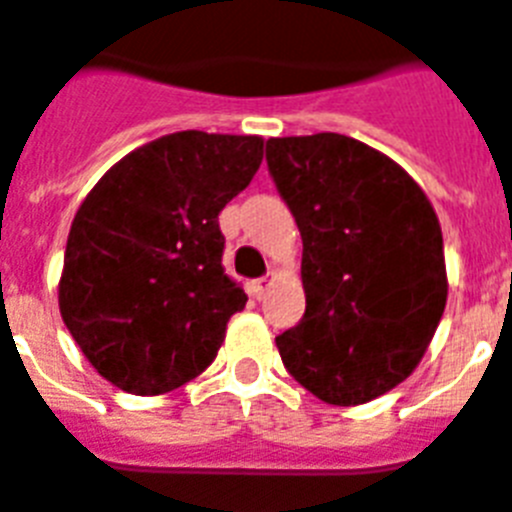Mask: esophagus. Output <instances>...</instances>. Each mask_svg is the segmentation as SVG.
<instances>
[{
	"label": "esophagus",
	"mask_w": 512,
	"mask_h": 512,
	"mask_svg": "<svg viewBox=\"0 0 512 512\" xmlns=\"http://www.w3.org/2000/svg\"><path fill=\"white\" fill-rule=\"evenodd\" d=\"M271 284H273V273H271V276H265V279L252 281V295H255L257 300H263V297L268 295V289H271Z\"/></svg>",
	"instance_id": "1"
}]
</instances>
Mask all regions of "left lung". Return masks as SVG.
<instances>
[{
	"label": "left lung",
	"instance_id": "obj_1",
	"mask_svg": "<svg viewBox=\"0 0 512 512\" xmlns=\"http://www.w3.org/2000/svg\"><path fill=\"white\" fill-rule=\"evenodd\" d=\"M265 159L303 236L305 313L276 337L313 396L366 404L417 369L446 308L444 236L393 159L337 132L271 138Z\"/></svg>",
	"mask_w": 512,
	"mask_h": 512
}]
</instances>
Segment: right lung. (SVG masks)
Here are the masks:
<instances>
[{
	"instance_id": "1",
	"label": "right lung",
	"mask_w": 512,
	"mask_h": 512,
	"mask_svg": "<svg viewBox=\"0 0 512 512\" xmlns=\"http://www.w3.org/2000/svg\"><path fill=\"white\" fill-rule=\"evenodd\" d=\"M263 162L257 135L185 130L116 162L68 233L58 305L100 377L159 396L199 377L247 295L225 273L217 215Z\"/></svg>"
}]
</instances>
